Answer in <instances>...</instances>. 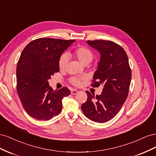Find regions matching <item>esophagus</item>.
Returning a JSON list of instances; mask_svg holds the SVG:
<instances>
[{"instance_id": "esophagus-1", "label": "esophagus", "mask_w": 156, "mask_h": 156, "mask_svg": "<svg viewBox=\"0 0 156 156\" xmlns=\"http://www.w3.org/2000/svg\"><path fill=\"white\" fill-rule=\"evenodd\" d=\"M79 91L77 90H72V91H71V94H72V95H75V94H76Z\"/></svg>"}]
</instances>
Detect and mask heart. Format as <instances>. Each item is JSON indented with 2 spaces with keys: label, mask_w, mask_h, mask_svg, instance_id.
Returning a JSON list of instances; mask_svg holds the SVG:
<instances>
[{
  "label": "heart",
  "mask_w": 156,
  "mask_h": 156,
  "mask_svg": "<svg viewBox=\"0 0 156 156\" xmlns=\"http://www.w3.org/2000/svg\"><path fill=\"white\" fill-rule=\"evenodd\" d=\"M70 55L75 60H77L79 63L84 66L88 65L90 62H91L94 58V54L92 51L85 48V47H79V48H77L71 53ZM67 62L68 58L66 56L63 55L60 56L58 62L59 68L60 69H64ZM83 80L84 78L73 77L70 79V83L75 86L79 87L82 84V81H83Z\"/></svg>",
  "instance_id": "obj_1"
}]
</instances>
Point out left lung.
<instances>
[{
  "label": "left lung",
  "mask_w": 156,
  "mask_h": 156,
  "mask_svg": "<svg viewBox=\"0 0 156 156\" xmlns=\"http://www.w3.org/2000/svg\"><path fill=\"white\" fill-rule=\"evenodd\" d=\"M87 44L101 55L98 69L93 76L92 87L101 84L100 95L87 91V100L81 105L88 119L100 123L113 119L127 99L131 79L128 57L122 47L112 41L88 40Z\"/></svg>",
  "instance_id": "left-lung-1"
}]
</instances>
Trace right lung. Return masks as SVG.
<instances>
[{
  "instance_id": "add662e5",
  "label": "right lung",
  "mask_w": 156,
  "mask_h": 156,
  "mask_svg": "<svg viewBox=\"0 0 156 156\" xmlns=\"http://www.w3.org/2000/svg\"><path fill=\"white\" fill-rule=\"evenodd\" d=\"M74 41L41 37L22 51L16 69L17 92L24 109L34 119L49 120L62 111V99L70 90L66 87L54 90L48 80L59 72L60 56Z\"/></svg>"
}]
</instances>
